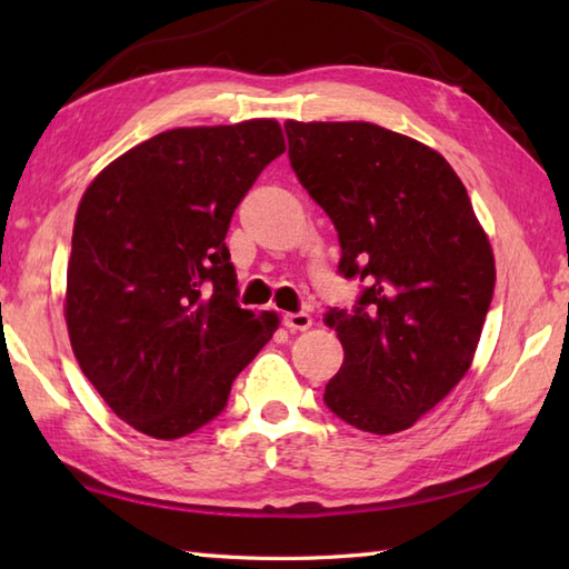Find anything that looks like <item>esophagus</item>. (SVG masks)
<instances>
[{"label": "esophagus", "instance_id": "obj_1", "mask_svg": "<svg viewBox=\"0 0 569 569\" xmlns=\"http://www.w3.org/2000/svg\"><path fill=\"white\" fill-rule=\"evenodd\" d=\"M283 325L291 332H303L312 325V318L308 316V312H286Z\"/></svg>", "mask_w": 569, "mask_h": 569}]
</instances>
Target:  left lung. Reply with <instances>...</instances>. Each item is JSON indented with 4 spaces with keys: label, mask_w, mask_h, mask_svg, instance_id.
<instances>
[{
    "label": "left lung",
    "mask_w": 569,
    "mask_h": 569,
    "mask_svg": "<svg viewBox=\"0 0 569 569\" xmlns=\"http://www.w3.org/2000/svg\"><path fill=\"white\" fill-rule=\"evenodd\" d=\"M288 159L328 212L359 278L325 325L345 361L325 406L373 435L401 432L465 377L493 298V253L467 188L438 151L369 122H286Z\"/></svg>",
    "instance_id": "1"
}]
</instances>
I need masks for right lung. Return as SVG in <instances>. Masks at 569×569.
I'll return each mask as SVG.
<instances>
[{
    "label": "right lung",
    "instance_id": "add662e5",
    "mask_svg": "<svg viewBox=\"0 0 569 569\" xmlns=\"http://www.w3.org/2000/svg\"><path fill=\"white\" fill-rule=\"evenodd\" d=\"M283 151L273 119L171 129L84 190L68 261L70 345L104 403L139 432L176 440L208 426L276 332V312L239 308L224 237Z\"/></svg>",
    "mask_w": 569,
    "mask_h": 569
}]
</instances>
